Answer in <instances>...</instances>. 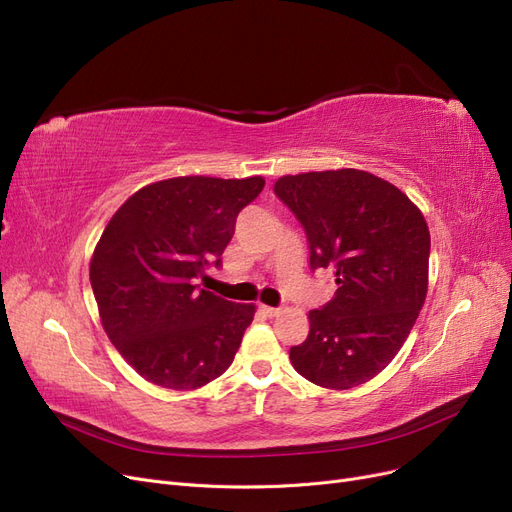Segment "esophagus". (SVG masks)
Here are the masks:
<instances>
[{"label": "esophagus", "mask_w": 512, "mask_h": 512, "mask_svg": "<svg viewBox=\"0 0 512 512\" xmlns=\"http://www.w3.org/2000/svg\"><path fill=\"white\" fill-rule=\"evenodd\" d=\"M259 308H261V312H263V314H266V316H270V318H272V316H278V314H280V308H272V306H263V304H261Z\"/></svg>", "instance_id": "1"}]
</instances>
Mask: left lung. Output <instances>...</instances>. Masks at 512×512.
Wrapping results in <instances>:
<instances>
[{"label": "left lung", "instance_id": "left-lung-1", "mask_svg": "<svg viewBox=\"0 0 512 512\" xmlns=\"http://www.w3.org/2000/svg\"><path fill=\"white\" fill-rule=\"evenodd\" d=\"M274 192L304 225L312 270H333L337 285L310 310L291 363L316 386H361L390 365L424 306L426 219L399 187L358 168L285 175Z\"/></svg>", "mask_w": 512, "mask_h": 512}]
</instances>
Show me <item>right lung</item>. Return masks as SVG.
<instances>
[{"label": "right lung", "mask_w": 512, "mask_h": 512, "mask_svg": "<svg viewBox=\"0 0 512 512\" xmlns=\"http://www.w3.org/2000/svg\"><path fill=\"white\" fill-rule=\"evenodd\" d=\"M263 185V177L164 179L109 219L90 285L111 344L147 382L196 390L232 365L255 306L198 291L194 280L221 266L238 213Z\"/></svg>", "instance_id": "obj_1"}]
</instances>
